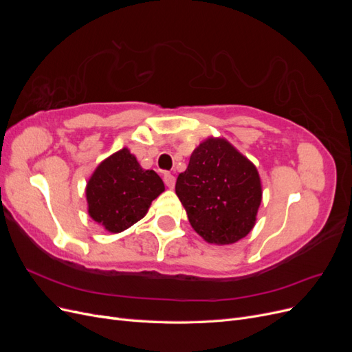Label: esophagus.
<instances>
[{
    "instance_id": "obj_1",
    "label": "esophagus",
    "mask_w": 352,
    "mask_h": 352,
    "mask_svg": "<svg viewBox=\"0 0 352 352\" xmlns=\"http://www.w3.org/2000/svg\"><path fill=\"white\" fill-rule=\"evenodd\" d=\"M163 179H164V184H166V186H167V188H170V189H173V188H175L176 177H175L172 173L166 172V173H164V176H163Z\"/></svg>"
}]
</instances>
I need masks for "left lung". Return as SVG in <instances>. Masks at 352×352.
<instances>
[{"label":"left lung","instance_id":"left-lung-1","mask_svg":"<svg viewBox=\"0 0 352 352\" xmlns=\"http://www.w3.org/2000/svg\"><path fill=\"white\" fill-rule=\"evenodd\" d=\"M176 195L190 226L210 243L245 238L255 225L261 202L257 168L228 141L199 144L176 180Z\"/></svg>","mask_w":352,"mask_h":352}]
</instances>
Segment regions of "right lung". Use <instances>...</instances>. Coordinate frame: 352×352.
<instances>
[{
    "instance_id": "add662e5",
    "label": "right lung",
    "mask_w": 352,
    "mask_h": 352,
    "mask_svg": "<svg viewBox=\"0 0 352 352\" xmlns=\"http://www.w3.org/2000/svg\"><path fill=\"white\" fill-rule=\"evenodd\" d=\"M164 190L154 170H144L127 148L97 167L87 186L89 216L117 233L140 221Z\"/></svg>"
}]
</instances>
